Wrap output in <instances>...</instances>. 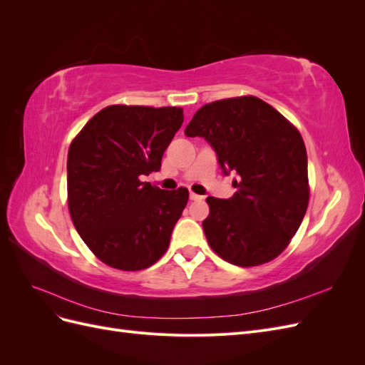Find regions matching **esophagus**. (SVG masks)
Returning <instances> with one entry per match:
<instances>
[{"label":"esophagus","mask_w":365,"mask_h":365,"mask_svg":"<svg viewBox=\"0 0 365 365\" xmlns=\"http://www.w3.org/2000/svg\"><path fill=\"white\" fill-rule=\"evenodd\" d=\"M204 196H201V195H196V193H193V192H190V200L192 201H201Z\"/></svg>","instance_id":"34e87169"}]
</instances>
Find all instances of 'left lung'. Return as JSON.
Returning a JSON list of instances; mask_svg holds the SVG:
<instances>
[{
  "instance_id": "8db88e82",
  "label": "left lung",
  "mask_w": 365,
  "mask_h": 365,
  "mask_svg": "<svg viewBox=\"0 0 365 365\" xmlns=\"http://www.w3.org/2000/svg\"><path fill=\"white\" fill-rule=\"evenodd\" d=\"M184 134L202 137L225 175L237 173L228 200L208 196V245L231 264L257 267L289 245L309 202L307 153L294 125L254 96L207 103Z\"/></svg>"
}]
</instances>
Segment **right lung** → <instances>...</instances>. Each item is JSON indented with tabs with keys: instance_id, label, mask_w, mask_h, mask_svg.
Masks as SVG:
<instances>
[{
	"instance_id": "obj_1",
	"label": "right lung",
	"mask_w": 365,
	"mask_h": 365,
	"mask_svg": "<svg viewBox=\"0 0 365 365\" xmlns=\"http://www.w3.org/2000/svg\"><path fill=\"white\" fill-rule=\"evenodd\" d=\"M182 120L176 106L113 105L71 141L70 215L86 247L108 267L140 271L168 251L189 190H161L143 178L161 169Z\"/></svg>"
}]
</instances>
